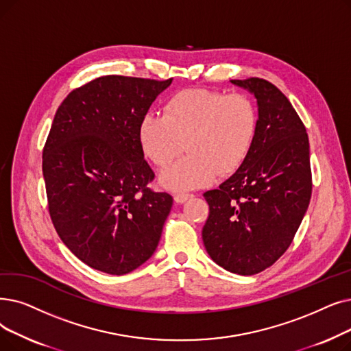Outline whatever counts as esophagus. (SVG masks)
<instances>
[{
    "label": "esophagus",
    "instance_id": "1",
    "mask_svg": "<svg viewBox=\"0 0 351 351\" xmlns=\"http://www.w3.org/2000/svg\"><path fill=\"white\" fill-rule=\"evenodd\" d=\"M193 195L192 193H186V192H180V193H176L175 195V201L178 202V204H184V202H186L189 197H192Z\"/></svg>",
    "mask_w": 351,
    "mask_h": 351
}]
</instances>
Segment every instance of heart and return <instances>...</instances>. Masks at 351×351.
Wrapping results in <instances>:
<instances>
[{"instance_id": "obj_1", "label": "heart", "mask_w": 351, "mask_h": 351, "mask_svg": "<svg viewBox=\"0 0 351 351\" xmlns=\"http://www.w3.org/2000/svg\"><path fill=\"white\" fill-rule=\"evenodd\" d=\"M256 129V108L247 95L197 87L175 93L165 103L163 116L146 113L138 136L145 156L158 167H166L186 146L189 155L162 173V184L189 191L237 172Z\"/></svg>"}]
</instances>
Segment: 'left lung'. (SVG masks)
Listing matches in <instances>:
<instances>
[{
	"mask_svg": "<svg viewBox=\"0 0 351 351\" xmlns=\"http://www.w3.org/2000/svg\"><path fill=\"white\" fill-rule=\"evenodd\" d=\"M231 82L256 97L258 129L243 165L218 189L204 193L209 215L202 239L218 265L254 276L291 245L308 208L310 143L302 120L277 86L260 77Z\"/></svg>",
	"mask_w": 351,
	"mask_h": 351,
	"instance_id": "1",
	"label": "left lung"
}]
</instances>
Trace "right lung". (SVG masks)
<instances>
[{"label":"right lung","mask_w":351,"mask_h":351,"mask_svg":"<svg viewBox=\"0 0 351 351\" xmlns=\"http://www.w3.org/2000/svg\"><path fill=\"white\" fill-rule=\"evenodd\" d=\"M172 83L103 75L70 91L43 149L49 213L64 245L88 267L123 276L155 252L173 205L139 143L141 119Z\"/></svg>","instance_id":"obj_1"}]
</instances>
